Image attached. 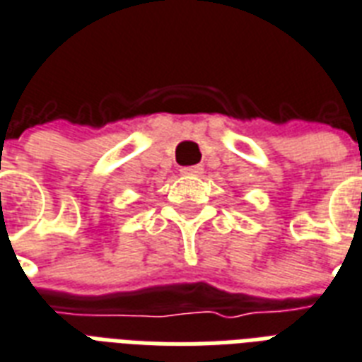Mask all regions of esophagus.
Wrapping results in <instances>:
<instances>
[{"label":"esophagus","instance_id":"1","mask_svg":"<svg viewBox=\"0 0 362 362\" xmlns=\"http://www.w3.org/2000/svg\"><path fill=\"white\" fill-rule=\"evenodd\" d=\"M180 173H182V175H186V176H201V175H203V167H201V165H192V167H182Z\"/></svg>","mask_w":362,"mask_h":362}]
</instances>
